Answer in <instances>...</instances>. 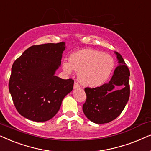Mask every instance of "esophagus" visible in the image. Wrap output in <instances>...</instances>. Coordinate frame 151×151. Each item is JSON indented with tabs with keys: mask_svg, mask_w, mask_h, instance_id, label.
<instances>
[{
	"mask_svg": "<svg viewBox=\"0 0 151 151\" xmlns=\"http://www.w3.org/2000/svg\"><path fill=\"white\" fill-rule=\"evenodd\" d=\"M80 88V86L79 85V83H77V82H74V88Z\"/></svg>",
	"mask_w": 151,
	"mask_h": 151,
	"instance_id": "esophagus-1",
	"label": "esophagus"
}]
</instances>
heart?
Listing matches in <instances>:
<instances>
[{
  "label": "heart",
  "mask_w": 151,
  "mask_h": 151,
  "mask_svg": "<svg viewBox=\"0 0 151 151\" xmlns=\"http://www.w3.org/2000/svg\"><path fill=\"white\" fill-rule=\"evenodd\" d=\"M114 61L111 56L98 50L85 49L70 56L69 62L63 61L62 68L66 73L73 70L79 72L78 79L86 87L95 88L107 81L113 70Z\"/></svg>",
  "instance_id": "obj_1"
}]
</instances>
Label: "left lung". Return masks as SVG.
Returning <instances> with one entry per match:
<instances>
[{"label":"left lung","instance_id":"left-lung-1","mask_svg":"<svg viewBox=\"0 0 151 151\" xmlns=\"http://www.w3.org/2000/svg\"><path fill=\"white\" fill-rule=\"evenodd\" d=\"M119 65L107 83L94 88H86V101L83 111L86 117L101 124L115 119L125 108L130 96V71L122 55L114 52ZM118 86L120 89H116Z\"/></svg>","mask_w":151,"mask_h":151}]
</instances>
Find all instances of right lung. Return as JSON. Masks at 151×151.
I'll return each mask as SVG.
<instances>
[{
    "mask_svg": "<svg viewBox=\"0 0 151 151\" xmlns=\"http://www.w3.org/2000/svg\"><path fill=\"white\" fill-rule=\"evenodd\" d=\"M65 49L64 42L33 45L14 62L9 90L17 111L24 117L48 121L73 89L74 80L55 75Z\"/></svg>",
    "mask_w": 151,
    "mask_h": 151,
    "instance_id": "right-lung-1",
    "label": "right lung"
}]
</instances>
